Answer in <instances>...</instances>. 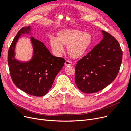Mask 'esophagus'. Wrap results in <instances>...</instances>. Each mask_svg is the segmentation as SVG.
Listing matches in <instances>:
<instances>
[{"instance_id":"esophagus-1","label":"esophagus","mask_w":131,"mask_h":131,"mask_svg":"<svg viewBox=\"0 0 131 131\" xmlns=\"http://www.w3.org/2000/svg\"><path fill=\"white\" fill-rule=\"evenodd\" d=\"M71 64H72V63L71 61H70L69 60H66V61L65 62V65L66 66H69V65H71Z\"/></svg>"}]
</instances>
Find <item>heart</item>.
Listing matches in <instances>:
<instances>
[{
  "mask_svg": "<svg viewBox=\"0 0 131 131\" xmlns=\"http://www.w3.org/2000/svg\"><path fill=\"white\" fill-rule=\"evenodd\" d=\"M92 36L76 29H63L58 32V37L51 36L49 45L53 52L60 55L64 52L63 45H67L68 53L72 58H78L84 55L91 45Z\"/></svg>",
  "mask_w": 131,
  "mask_h": 131,
  "instance_id": "b5f03b06",
  "label": "heart"
}]
</instances>
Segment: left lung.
<instances>
[{
  "label": "left lung",
  "mask_w": 131,
  "mask_h": 131,
  "mask_svg": "<svg viewBox=\"0 0 131 131\" xmlns=\"http://www.w3.org/2000/svg\"><path fill=\"white\" fill-rule=\"evenodd\" d=\"M100 43L79 60L75 67V83L84 93L101 91L113 82L119 72L123 52L118 41L102 31Z\"/></svg>",
  "instance_id": "left-lung-1"
}]
</instances>
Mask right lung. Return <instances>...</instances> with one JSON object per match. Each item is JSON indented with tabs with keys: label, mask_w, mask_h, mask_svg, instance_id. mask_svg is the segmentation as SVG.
<instances>
[{
	"label": "right lung",
	"mask_w": 131,
	"mask_h": 131,
	"mask_svg": "<svg viewBox=\"0 0 131 131\" xmlns=\"http://www.w3.org/2000/svg\"><path fill=\"white\" fill-rule=\"evenodd\" d=\"M31 28H22L12 41L8 52V64L13 83L30 95L42 96L52 88L56 76L64 66L65 60L53 56L41 41L31 37L33 56L29 61L15 58V48L22 34H30Z\"/></svg>",
	"instance_id": "obj_1"
}]
</instances>
